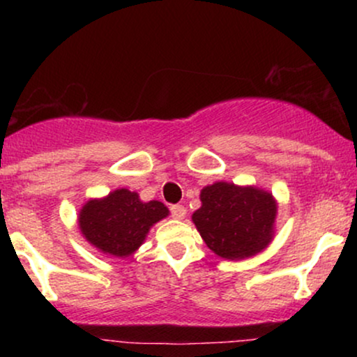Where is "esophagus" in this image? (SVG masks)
<instances>
[{
    "mask_svg": "<svg viewBox=\"0 0 357 357\" xmlns=\"http://www.w3.org/2000/svg\"><path fill=\"white\" fill-rule=\"evenodd\" d=\"M171 216L176 220H183L184 216H186V208H184L183 204H173V206H171Z\"/></svg>",
    "mask_w": 357,
    "mask_h": 357,
    "instance_id": "esophagus-1",
    "label": "esophagus"
}]
</instances>
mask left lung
I'll return each instance as SVG.
<instances>
[{
	"label": "left lung",
	"mask_w": 357,
	"mask_h": 357,
	"mask_svg": "<svg viewBox=\"0 0 357 357\" xmlns=\"http://www.w3.org/2000/svg\"><path fill=\"white\" fill-rule=\"evenodd\" d=\"M199 199L202 206L191 220L215 255L243 260L260 253L273 240L278 204L272 192L216 181L203 188Z\"/></svg>",
	"instance_id": "left-lung-1"
}]
</instances>
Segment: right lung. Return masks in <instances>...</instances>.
Here are the masks:
<instances>
[{"label": "right lung", "instance_id": "obj_1", "mask_svg": "<svg viewBox=\"0 0 357 357\" xmlns=\"http://www.w3.org/2000/svg\"><path fill=\"white\" fill-rule=\"evenodd\" d=\"M167 215L165 203L155 199L144 203L136 191L119 188L104 198H90L80 208L77 223L93 248L126 258L139 250L151 228Z\"/></svg>", "mask_w": 357, "mask_h": 357}]
</instances>
